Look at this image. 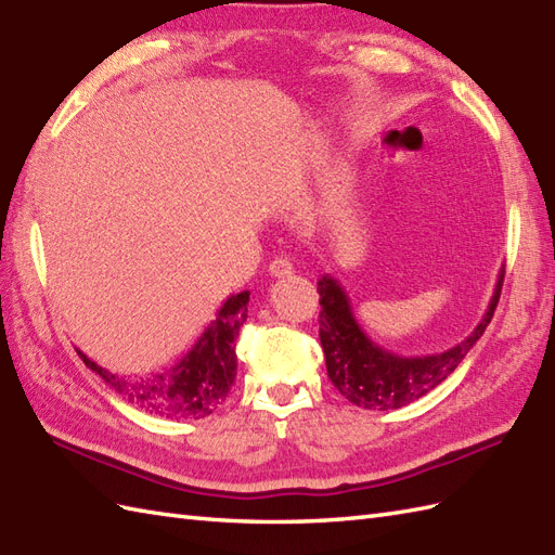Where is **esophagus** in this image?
<instances>
[{
	"label": "esophagus",
	"mask_w": 555,
	"mask_h": 555,
	"mask_svg": "<svg viewBox=\"0 0 555 555\" xmlns=\"http://www.w3.org/2000/svg\"><path fill=\"white\" fill-rule=\"evenodd\" d=\"M268 273H270V278H287L294 273V266L289 259H285V256H275V259L268 266Z\"/></svg>",
	"instance_id": "34e87169"
}]
</instances>
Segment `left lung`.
Segmentation results:
<instances>
[{
	"mask_svg": "<svg viewBox=\"0 0 555 555\" xmlns=\"http://www.w3.org/2000/svg\"><path fill=\"white\" fill-rule=\"evenodd\" d=\"M504 268L478 327L464 341L434 356H398L370 339L353 315L341 282L332 275L318 280L320 344L330 382L346 400L364 410H398L430 393L462 364L468 350L488 330L502 294Z\"/></svg>",
	"mask_w": 555,
	"mask_h": 555,
	"instance_id": "obj_1",
	"label": "left lung"
}]
</instances>
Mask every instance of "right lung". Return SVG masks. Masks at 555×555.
<instances>
[{
    "label": "right lung",
    "mask_w": 555,
    "mask_h": 555,
    "mask_svg": "<svg viewBox=\"0 0 555 555\" xmlns=\"http://www.w3.org/2000/svg\"><path fill=\"white\" fill-rule=\"evenodd\" d=\"M247 306L249 292L228 296L202 327L193 346L165 367L125 374L101 367L82 350H77V356L117 396L145 412L167 418L209 416L228 398L235 384V339L247 320Z\"/></svg>",
    "instance_id": "1"
}]
</instances>
